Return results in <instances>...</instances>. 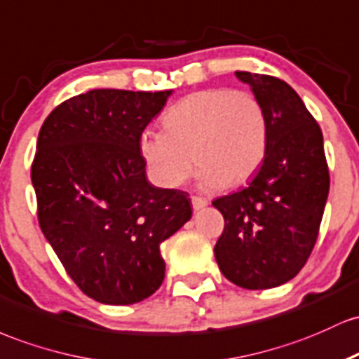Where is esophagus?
<instances>
[{"label": "esophagus", "instance_id": "obj_1", "mask_svg": "<svg viewBox=\"0 0 359 359\" xmlns=\"http://www.w3.org/2000/svg\"><path fill=\"white\" fill-rule=\"evenodd\" d=\"M191 205H193V210L198 212L201 208H205L208 205V201L205 198H200V196H191Z\"/></svg>", "mask_w": 359, "mask_h": 359}]
</instances>
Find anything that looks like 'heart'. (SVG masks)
<instances>
[{
  "mask_svg": "<svg viewBox=\"0 0 359 359\" xmlns=\"http://www.w3.org/2000/svg\"><path fill=\"white\" fill-rule=\"evenodd\" d=\"M163 130L139 135V156L161 188H180L200 169L205 191L237 187L261 166L268 147V115L255 93L208 88L191 93L163 116Z\"/></svg>",
  "mask_w": 359,
  "mask_h": 359,
  "instance_id": "1",
  "label": "heart"
}]
</instances>
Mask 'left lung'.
Returning a JSON list of instances; mask_svg holds the SVG:
<instances>
[{"instance_id":"left-lung-1","label":"left lung","mask_w":359,"mask_h":359,"mask_svg":"<svg viewBox=\"0 0 359 359\" xmlns=\"http://www.w3.org/2000/svg\"><path fill=\"white\" fill-rule=\"evenodd\" d=\"M236 76L264 104L268 147L244 190L212 201L225 220L213 251L229 281L266 290L287 283L307 263L327 201L329 169L319 123L297 91L273 76Z\"/></svg>"}]
</instances>
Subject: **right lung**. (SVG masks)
<instances>
[{"mask_svg":"<svg viewBox=\"0 0 359 359\" xmlns=\"http://www.w3.org/2000/svg\"><path fill=\"white\" fill-rule=\"evenodd\" d=\"M168 91L91 90L50 111L32 164L39 224L93 300L130 305L164 280L161 243L191 219L188 193L147 181L139 135Z\"/></svg>","mask_w":359,"mask_h":359,"instance_id":"right-lung-1","label":"right lung"}]
</instances>
